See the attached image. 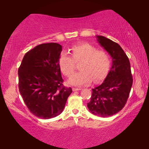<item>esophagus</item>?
Here are the masks:
<instances>
[{"instance_id": "1", "label": "esophagus", "mask_w": 149, "mask_h": 149, "mask_svg": "<svg viewBox=\"0 0 149 149\" xmlns=\"http://www.w3.org/2000/svg\"><path fill=\"white\" fill-rule=\"evenodd\" d=\"M81 89H80V88H72V91H79V90H81Z\"/></svg>"}]
</instances>
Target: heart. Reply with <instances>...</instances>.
Masks as SVG:
<instances>
[{
  "label": "heart",
  "instance_id": "heart-1",
  "mask_svg": "<svg viewBox=\"0 0 149 149\" xmlns=\"http://www.w3.org/2000/svg\"><path fill=\"white\" fill-rule=\"evenodd\" d=\"M72 56L62 53L59 58V66L66 77L74 72L75 63L81 62L80 72L74 74L68 80V83L74 86H82L93 82L97 83L104 79L109 73L111 66L109 54L98 50L89 43L76 45L71 49Z\"/></svg>",
  "mask_w": 149,
  "mask_h": 149
}]
</instances>
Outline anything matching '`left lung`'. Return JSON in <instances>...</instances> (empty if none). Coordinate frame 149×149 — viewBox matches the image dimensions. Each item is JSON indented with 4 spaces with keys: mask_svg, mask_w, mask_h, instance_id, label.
<instances>
[{
    "mask_svg": "<svg viewBox=\"0 0 149 149\" xmlns=\"http://www.w3.org/2000/svg\"><path fill=\"white\" fill-rule=\"evenodd\" d=\"M99 44L112 58V66L100 85L92 89L87 107L93 115L108 117L124 107L133 83L130 60L117 42L103 36H96Z\"/></svg>",
    "mask_w": 149,
    "mask_h": 149,
    "instance_id": "1",
    "label": "left lung"
}]
</instances>
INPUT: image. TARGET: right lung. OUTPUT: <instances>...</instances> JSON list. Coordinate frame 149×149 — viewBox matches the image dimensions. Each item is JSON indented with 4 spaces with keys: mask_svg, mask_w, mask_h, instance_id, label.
<instances>
[{
    "mask_svg": "<svg viewBox=\"0 0 149 149\" xmlns=\"http://www.w3.org/2000/svg\"><path fill=\"white\" fill-rule=\"evenodd\" d=\"M62 47L40 44L28 52L18 69L19 90L30 111L48 119L60 115L71 93L65 87L59 66Z\"/></svg>",
    "mask_w": 149,
    "mask_h": 149,
    "instance_id": "add662e5",
    "label": "right lung"
}]
</instances>
